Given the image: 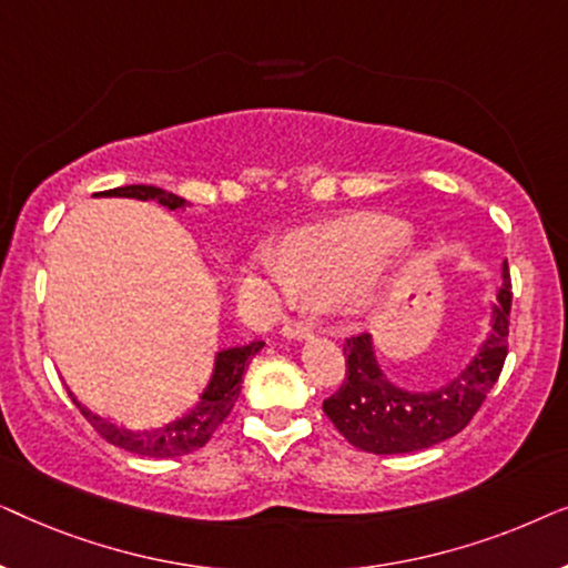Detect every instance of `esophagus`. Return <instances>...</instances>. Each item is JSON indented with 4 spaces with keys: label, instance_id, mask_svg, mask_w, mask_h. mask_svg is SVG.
<instances>
[{
    "label": "esophagus",
    "instance_id": "34e87169",
    "mask_svg": "<svg viewBox=\"0 0 568 568\" xmlns=\"http://www.w3.org/2000/svg\"><path fill=\"white\" fill-rule=\"evenodd\" d=\"M282 333L286 338H307L313 333V321H302V317H290L284 323Z\"/></svg>",
    "mask_w": 568,
    "mask_h": 568
}]
</instances>
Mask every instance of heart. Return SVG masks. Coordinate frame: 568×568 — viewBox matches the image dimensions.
<instances>
[{"mask_svg":"<svg viewBox=\"0 0 568 568\" xmlns=\"http://www.w3.org/2000/svg\"><path fill=\"white\" fill-rule=\"evenodd\" d=\"M406 237V224L387 216H354L302 230L286 240L284 253L266 251L258 263L286 300L302 294L313 302H336L367 284Z\"/></svg>","mask_w":568,"mask_h":568,"instance_id":"b5f03b06","label":"heart"}]
</instances>
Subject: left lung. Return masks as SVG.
<instances>
[{
  "label": "left lung",
  "mask_w": 568,
  "mask_h": 568,
  "mask_svg": "<svg viewBox=\"0 0 568 568\" xmlns=\"http://www.w3.org/2000/svg\"><path fill=\"white\" fill-rule=\"evenodd\" d=\"M509 310L511 276L504 263V284L484 346L460 375L426 393H408L387 383L372 354L369 333L348 336L344 383L323 400V414L348 445L375 455L416 453L455 437L478 414L501 375L509 352Z\"/></svg>",
  "instance_id": "left-lung-1"
}]
</instances>
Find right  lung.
Segmentation results:
<instances>
[{"mask_svg": "<svg viewBox=\"0 0 568 568\" xmlns=\"http://www.w3.org/2000/svg\"><path fill=\"white\" fill-rule=\"evenodd\" d=\"M103 196H131L142 201H158V204L168 209H181L185 201L175 193H168L158 189V185H121V189L103 191ZM263 341H253L247 346L227 348V352H220L214 359V375L212 383L201 395L199 406L191 410L189 416L178 418V422L162 426V429L154 432H129L119 429V426L108 424L105 418L92 416L88 408H82L74 398V406L80 408V414L88 418L92 429H95L105 442H111L115 447L129 449V453L146 455V457H178L189 455L193 449L204 447L212 434L220 429L224 418L230 416L232 406H235L240 387H243V372L251 362V356L261 352Z\"/></svg>", "mask_w": 568, "mask_h": 568, "instance_id": "add662e5", "label": "right lung"}]
</instances>
